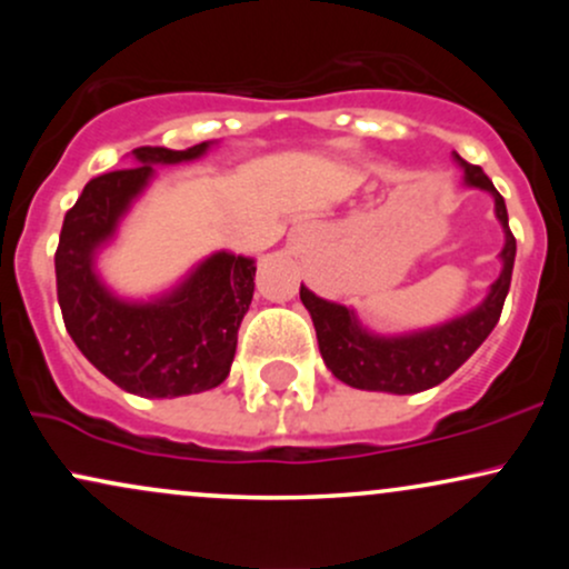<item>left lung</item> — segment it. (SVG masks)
Wrapping results in <instances>:
<instances>
[{"mask_svg":"<svg viewBox=\"0 0 569 569\" xmlns=\"http://www.w3.org/2000/svg\"><path fill=\"white\" fill-rule=\"evenodd\" d=\"M457 166L466 173V184L487 189L495 198V213H498L502 230H506V248H502V272L492 283L489 297L468 316L436 326V329L417 331L407 337H377L361 329L345 305L326 302L310 289L299 286V299L310 310L312 326L318 335V348L326 367L337 380L350 388L382 390V393H420L433 388L455 375L468 358L479 350V345L492 335L500 321L502 302L511 289V272L516 259V238L508 227V211L502 194L495 189L481 166L462 160L455 152Z\"/></svg>","mask_w":569,"mask_h":569,"instance_id":"1","label":"left lung"}]
</instances>
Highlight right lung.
I'll return each mask as SVG.
<instances>
[{
	"instance_id": "1",
	"label": "right lung",
	"mask_w": 569,
	"mask_h": 569,
	"mask_svg": "<svg viewBox=\"0 0 569 569\" xmlns=\"http://www.w3.org/2000/svg\"><path fill=\"white\" fill-rule=\"evenodd\" d=\"M206 149L208 141L189 149H133L139 166L90 179L63 217L56 289L67 331L103 377L143 398L202 393L227 380L257 264L219 251L168 297L136 305L103 289L93 257L147 187L152 166L194 160Z\"/></svg>"
}]
</instances>
